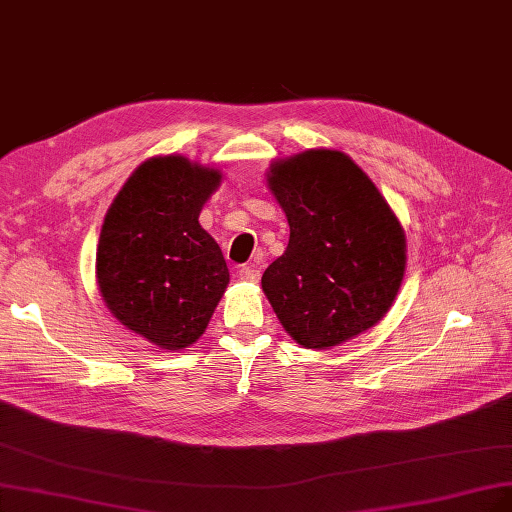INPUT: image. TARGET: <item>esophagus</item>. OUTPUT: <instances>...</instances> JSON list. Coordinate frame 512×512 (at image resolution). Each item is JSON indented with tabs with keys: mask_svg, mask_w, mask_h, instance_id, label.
<instances>
[{
	"mask_svg": "<svg viewBox=\"0 0 512 512\" xmlns=\"http://www.w3.org/2000/svg\"><path fill=\"white\" fill-rule=\"evenodd\" d=\"M238 276H240V280H249V282H257L259 280V270L255 268V266H242L240 270H238Z\"/></svg>",
	"mask_w": 512,
	"mask_h": 512,
	"instance_id": "esophagus-1",
	"label": "esophagus"
}]
</instances>
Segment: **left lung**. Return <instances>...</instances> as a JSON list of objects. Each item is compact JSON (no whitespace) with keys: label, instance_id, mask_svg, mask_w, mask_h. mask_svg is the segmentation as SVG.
Returning a JSON list of instances; mask_svg holds the SVG:
<instances>
[{"label":"left lung","instance_id":"obj_1","mask_svg":"<svg viewBox=\"0 0 512 512\" xmlns=\"http://www.w3.org/2000/svg\"><path fill=\"white\" fill-rule=\"evenodd\" d=\"M287 251L261 287L304 348H331L380 323L405 274V234L373 181L342 151L310 149L272 166Z\"/></svg>","mask_w":512,"mask_h":512}]
</instances>
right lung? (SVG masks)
Here are the masks:
<instances>
[{
  "mask_svg": "<svg viewBox=\"0 0 512 512\" xmlns=\"http://www.w3.org/2000/svg\"><path fill=\"white\" fill-rule=\"evenodd\" d=\"M219 179L181 156L151 158L124 183L103 223L97 278L105 304L164 350L196 342L230 282L219 244L198 223Z\"/></svg>",
  "mask_w": 512,
  "mask_h": 512,
  "instance_id": "obj_1",
  "label": "right lung"
}]
</instances>
